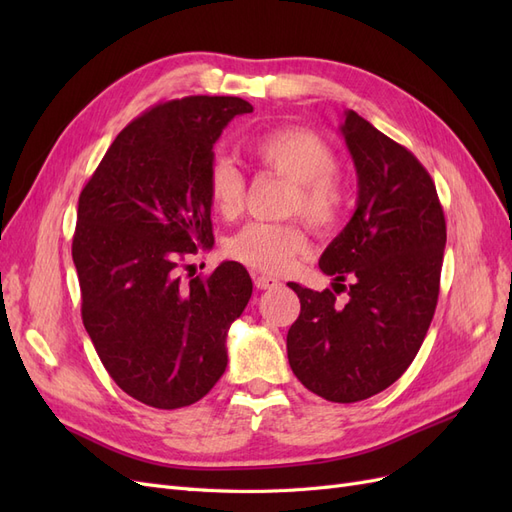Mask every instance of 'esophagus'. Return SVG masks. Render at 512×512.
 <instances>
[{
	"label": "esophagus",
	"mask_w": 512,
	"mask_h": 512,
	"mask_svg": "<svg viewBox=\"0 0 512 512\" xmlns=\"http://www.w3.org/2000/svg\"><path fill=\"white\" fill-rule=\"evenodd\" d=\"M254 284L258 290H273L277 286H282L280 280L277 277H271V275H254Z\"/></svg>",
	"instance_id": "34e87169"
}]
</instances>
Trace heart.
Returning a JSON list of instances; mask_svg holds the SVG:
<instances>
[{"mask_svg":"<svg viewBox=\"0 0 512 512\" xmlns=\"http://www.w3.org/2000/svg\"><path fill=\"white\" fill-rule=\"evenodd\" d=\"M254 162L290 183L284 213L301 218L318 232H331L344 218L346 192L337 179V158L322 138L305 128H277L260 134L247 147ZM207 198L224 220L243 211L245 177L230 160L218 158L207 173ZM309 250L297 222H252L232 235L226 254L262 273H284Z\"/></svg>","mask_w":512,"mask_h":512,"instance_id":"b5f03b06","label":"heart"}]
</instances>
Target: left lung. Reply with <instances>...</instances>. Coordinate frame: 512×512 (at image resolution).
Listing matches in <instances>:
<instances>
[{
  "mask_svg": "<svg viewBox=\"0 0 512 512\" xmlns=\"http://www.w3.org/2000/svg\"><path fill=\"white\" fill-rule=\"evenodd\" d=\"M339 130L359 198L318 262L335 277L333 290L288 284L301 314L286 348L305 389L354 404L389 389L421 348L438 305L446 222L433 179L406 147L354 111L344 113ZM339 291L349 292L344 306Z\"/></svg>",
  "mask_w": 512,
  "mask_h": 512,
  "instance_id": "left-lung-1",
  "label": "left lung"
}]
</instances>
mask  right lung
<instances>
[{"instance_id": "1", "label": "right lung", "mask_w": 512, "mask_h": 512, "mask_svg": "<svg viewBox=\"0 0 512 512\" xmlns=\"http://www.w3.org/2000/svg\"><path fill=\"white\" fill-rule=\"evenodd\" d=\"M252 111L232 96L156 104L117 134L79 196L72 260L83 324L108 376L151 408L190 406L213 389L230 324L252 297L239 262L188 284L177 275L185 254L213 245V145Z\"/></svg>"}]
</instances>
